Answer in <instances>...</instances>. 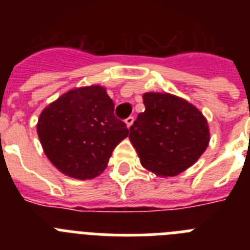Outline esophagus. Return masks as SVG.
<instances>
[{
    "label": "esophagus",
    "mask_w": 250,
    "mask_h": 250,
    "mask_svg": "<svg viewBox=\"0 0 250 250\" xmlns=\"http://www.w3.org/2000/svg\"><path fill=\"white\" fill-rule=\"evenodd\" d=\"M125 123H126V126L130 127L132 125V123H134V116H129V118L125 120Z\"/></svg>",
    "instance_id": "1"
}]
</instances>
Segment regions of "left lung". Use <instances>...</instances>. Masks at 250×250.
<instances>
[{"instance_id": "left-lung-1", "label": "left lung", "mask_w": 250, "mask_h": 250, "mask_svg": "<svg viewBox=\"0 0 250 250\" xmlns=\"http://www.w3.org/2000/svg\"><path fill=\"white\" fill-rule=\"evenodd\" d=\"M143 100L145 111L130 126V141L145 169L161 176L178 175L207 149V120L195 106L174 95L146 92Z\"/></svg>"}]
</instances>
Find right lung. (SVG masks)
<instances>
[{"label": "right lung", "instance_id": "obj_1", "mask_svg": "<svg viewBox=\"0 0 250 250\" xmlns=\"http://www.w3.org/2000/svg\"><path fill=\"white\" fill-rule=\"evenodd\" d=\"M115 104L99 85L66 92L40 115L37 134L48 160L65 175L92 179L129 134Z\"/></svg>", "mask_w": 250, "mask_h": 250}]
</instances>
